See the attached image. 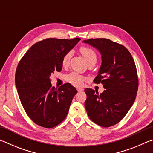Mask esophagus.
<instances>
[{
    "instance_id": "1",
    "label": "esophagus",
    "mask_w": 153,
    "mask_h": 153,
    "mask_svg": "<svg viewBox=\"0 0 153 153\" xmlns=\"http://www.w3.org/2000/svg\"><path fill=\"white\" fill-rule=\"evenodd\" d=\"M77 90L78 92H83L84 91V89H83L82 88H77Z\"/></svg>"
}]
</instances>
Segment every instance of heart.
I'll return each mask as SVG.
<instances>
[{"mask_svg":"<svg viewBox=\"0 0 153 153\" xmlns=\"http://www.w3.org/2000/svg\"><path fill=\"white\" fill-rule=\"evenodd\" d=\"M79 52L81 53L83 56H84L85 60L86 61L87 63L92 60H94V59L97 60V55H96L95 52L93 51L92 48L87 47V46H82V47H80L79 48ZM71 56V52H69V53H66L65 55H64L63 59H62V65H63V66H66L68 64ZM66 79L67 81L70 82L71 84L75 85V86H80V85L82 84V82L84 81V77L81 76V75L73 72V73H71L67 75L66 76Z\"/></svg>","mask_w":153,"mask_h":153,"instance_id":"heart-1","label":"heart"}]
</instances>
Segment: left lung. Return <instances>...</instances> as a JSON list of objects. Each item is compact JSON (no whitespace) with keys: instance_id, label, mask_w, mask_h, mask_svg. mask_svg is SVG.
<instances>
[{"instance_id":"obj_1","label":"left lung","mask_w":153,"mask_h":153,"mask_svg":"<svg viewBox=\"0 0 153 153\" xmlns=\"http://www.w3.org/2000/svg\"><path fill=\"white\" fill-rule=\"evenodd\" d=\"M99 51L102 63L94 79L102 83L105 90L98 94L91 88L84 90L85 107L93 122L105 128L117 124L134 104L138 81L135 63L125 46L106 38L83 41Z\"/></svg>"}]
</instances>
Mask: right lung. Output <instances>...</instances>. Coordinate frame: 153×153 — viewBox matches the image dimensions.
Segmentation results:
<instances>
[{"label": "right lung", "instance_id": "1", "mask_svg": "<svg viewBox=\"0 0 153 153\" xmlns=\"http://www.w3.org/2000/svg\"><path fill=\"white\" fill-rule=\"evenodd\" d=\"M81 40L47 38L30 47L17 67L15 86L20 101L33 122L51 128L63 121L77 92L69 83L52 87L51 75L61 71L62 59Z\"/></svg>", "mask_w": 153, "mask_h": 153}]
</instances>
